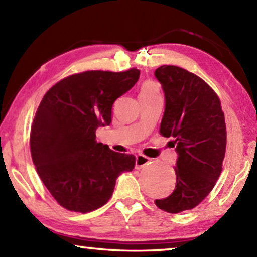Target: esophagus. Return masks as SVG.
Wrapping results in <instances>:
<instances>
[{"label":"esophagus","mask_w":257,"mask_h":257,"mask_svg":"<svg viewBox=\"0 0 257 257\" xmlns=\"http://www.w3.org/2000/svg\"><path fill=\"white\" fill-rule=\"evenodd\" d=\"M151 163V160L149 158H146L145 155L138 154L136 156V169H142L149 165Z\"/></svg>","instance_id":"1"}]
</instances>
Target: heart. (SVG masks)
I'll return each mask as SVG.
<instances>
[{"label": "heart", "mask_w": 257, "mask_h": 257, "mask_svg": "<svg viewBox=\"0 0 257 257\" xmlns=\"http://www.w3.org/2000/svg\"><path fill=\"white\" fill-rule=\"evenodd\" d=\"M159 94V88L153 81H145L141 88V95H155Z\"/></svg>", "instance_id": "1"}]
</instances>
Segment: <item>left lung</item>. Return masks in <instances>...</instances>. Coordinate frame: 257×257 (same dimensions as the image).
I'll return each mask as SVG.
<instances>
[{
  "instance_id": "1",
  "label": "left lung",
  "mask_w": 257,
  "mask_h": 257,
  "mask_svg": "<svg viewBox=\"0 0 257 257\" xmlns=\"http://www.w3.org/2000/svg\"><path fill=\"white\" fill-rule=\"evenodd\" d=\"M154 76L165 98L160 134L175 138L178 155L175 190L155 204L168 213H180L197 206L211 193L222 170L224 114L214 90L194 73L162 66Z\"/></svg>"
}]
</instances>
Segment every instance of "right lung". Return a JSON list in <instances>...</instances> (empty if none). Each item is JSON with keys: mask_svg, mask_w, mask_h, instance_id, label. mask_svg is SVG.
Wrapping results in <instances>:
<instances>
[{"mask_svg": "<svg viewBox=\"0 0 257 257\" xmlns=\"http://www.w3.org/2000/svg\"><path fill=\"white\" fill-rule=\"evenodd\" d=\"M139 79L138 69L85 71L64 78L43 97L30 133L38 176L69 211L97 210L111 198L118 177L133 171L135 156L96 142V129L110 125L116 98Z\"/></svg>", "mask_w": 257, "mask_h": 257, "instance_id": "right-lung-1", "label": "right lung"}]
</instances>
